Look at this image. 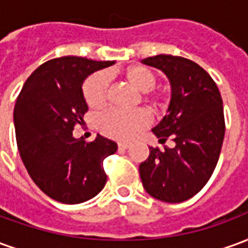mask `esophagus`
Wrapping results in <instances>:
<instances>
[{
    "label": "esophagus",
    "mask_w": 248,
    "mask_h": 248,
    "mask_svg": "<svg viewBox=\"0 0 248 248\" xmlns=\"http://www.w3.org/2000/svg\"><path fill=\"white\" fill-rule=\"evenodd\" d=\"M129 147H130L129 142H119L118 143L119 150H126V149H129Z\"/></svg>",
    "instance_id": "esophagus-1"
}]
</instances>
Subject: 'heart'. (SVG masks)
<instances>
[{
    "instance_id": "b5f03b06",
    "label": "heart",
    "mask_w": 248,
    "mask_h": 248,
    "mask_svg": "<svg viewBox=\"0 0 248 248\" xmlns=\"http://www.w3.org/2000/svg\"><path fill=\"white\" fill-rule=\"evenodd\" d=\"M126 79L133 86L145 94L146 101L151 106H161L162 95L153 92L156 83V74L145 66H133L126 71ZM83 97L86 103L93 108H102L106 102L108 95V76L105 73H95L87 78L83 87ZM150 124V115L143 108L135 110H121L111 108L99 118V129L103 134L117 138V140H129L134 137L140 130Z\"/></svg>"
}]
</instances>
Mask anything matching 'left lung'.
Returning <instances> with one entry per match:
<instances>
[{
    "label": "left lung",
    "mask_w": 248,
    "mask_h": 248,
    "mask_svg": "<svg viewBox=\"0 0 248 248\" xmlns=\"http://www.w3.org/2000/svg\"><path fill=\"white\" fill-rule=\"evenodd\" d=\"M142 62L171 83L167 114L151 131L161 143L169 137L175 142L172 149L150 147L140 165L142 185L155 199L183 202L202 190L218 163L226 129L222 97L207 71L187 58L159 54Z\"/></svg>",
    "instance_id": "8db88e82"
}]
</instances>
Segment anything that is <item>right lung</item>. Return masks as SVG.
Wrapping results in <instances>:
<instances>
[{
	"mask_svg": "<svg viewBox=\"0 0 248 248\" xmlns=\"http://www.w3.org/2000/svg\"><path fill=\"white\" fill-rule=\"evenodd\" d=\"M114 61L61 57L45 62L25 82L14 106L19 155L33 182L57 202L77 204L97 195L106 185L103 159L117 151L114 140L97 135L76 140L87 103L82 83Z\"/></svg>",
	"mask_w": 248,
	"mask_h": 248,
	"instance_id": "1",
	"label": "right lung"
}]
</instances>
